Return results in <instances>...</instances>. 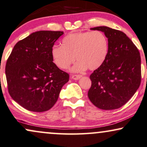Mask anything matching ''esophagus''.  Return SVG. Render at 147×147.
I'll return each instance as SVG.
<instances>
[{"mask_svg": "<svg viewBox=\"0 0 147 147\" xmlns=\"http://www.w3.org/2000/svg\"><path fill=\"white\" fill-rule=\"evenodd\" d=\"M82 77V75H71V78L72 79H74V80H78L81 78V77Z\"/></svg>", "mask_w": 147, "mask_h": 147, "instance_id": "esophagus-1", "label": "esophagus"}]
</instances>
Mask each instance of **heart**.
<instances>
[{"mask_svg": "<svg viewBox=\"0 0 147 147\" xmlns=\"http://www.w3.org/2000/svg\"><path fill=\"white\" fill-rule=\"evenodd\" d=\"M108 40L103 33L77 32L67 35L61 40V46L55 45L51 49V57L55 65L66 70L78 60L72 71L79 72L95 70L102 64L108 53Z\"/></svg>", "mask_w": 147, "mask_h": 147, "instance_id": "obj_1", "label": "heart"}]
</instances>
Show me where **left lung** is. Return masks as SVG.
<instances>
[{
	"mask_svg": "<svg viewBox=\"0 0 147 147\" xmlns=\"http://www.w3.org/2000/svg\"><path fill=\"white\" fill-rule=\"evenodd\" d=\"M108 39V53L99 68L90 77L88 96L98 108L118 109L134 96L141 82V59L138 49L127 35L105 26L91 28Z\"/></svg>",
	"mask_w": 147,
	"mask_h": 147,
	"instance_id": "obj_1",
	"label": "left lung"
}]
</instances>
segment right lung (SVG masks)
I'll use <instances>...</instances> for the list:
<instances>
[{"label":"right lung","instance_id":"obj_1","mask_svg":"<svg viewBox=\"0 0 147 147\" xmlns=\"http://www.w3.org/2000/svg\"><path fill=\"white\" fill-rule=\"evenodd\" d=\"M63 31H40L14 46L5 67L11 98L27 110L43 112L55 105L69 75L53 62L51 49Z\"/></svg>","mask_w":147,"mask_h":147}]
</instances>
